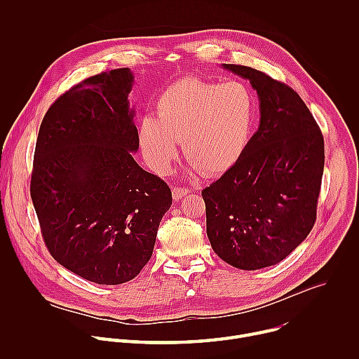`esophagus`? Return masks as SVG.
<instances>
[{"label": "esophagus", "instance_id": "obj_1", "mask_svg": "<svg viewBox=\"0 0 359 359\" xmlns=\"http://www.w3.org/2000/svg\"><path fill=\"white\" fill-rule=\"evenodd\" d=\"M187 193H189V190H187L186 187H173V190H172V194H173V198H175V200H180V198L184 197Z\"/></svg>", "mask_w": 359, "mask_h": 359}]
</instances>
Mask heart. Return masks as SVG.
Here are the masks:
<instances>
[{
    "label": "heart",
    "instance_id": "b5f03b06",
    "mask_svg": "<svg viewBox=\"0 0 359 359\" xmlns=\"http://www.w3.org/2000/svg\"><path fill=\"white\" fill-rule=\"evenodd\" d=\"M158 116L147 115L139 142L149 166L169 170L183 140L184 156L204 175L229 170L245 151L257 116L252 90L240 81L182 78L156 100Z\"/></svg>",
    "mask_w": 359,
    "mask_h": 359
}]
</instances>
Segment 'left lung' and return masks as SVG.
Instances as JSON below:
<instances>
[{
    "instance_id": "8db88e82",
    "label": "left lung",
    "mask_w": 359,
    "mask_h": 359,
    "mask_svg": "<svg viewBox=\"0 0 359 359\" xmlns=\"http://www.w3.org/2000/svg\"><path fill=\"white\" fill-rule=\"evenodd\" d=\"M248 79L260 126L243 156L201 191L215 252L240 270L283 262L310 234L324 173V137L299 95L250 67L223 64Z\"/></svg>"
}]
</instances>
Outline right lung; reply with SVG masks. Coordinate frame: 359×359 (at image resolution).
I'll return each instance as SVG.
<instances>
[{"label": "right lung", "instance_id": "1", "mask_svg": "<svg viewBox=\"0 0 359 359\" xmlns=\"http://www.w3.org/2000/svg\"><path fill=\"white\" fill-rule=\"evenodd\" d=\"M129 68L90 76L45 114L31 198L50 255L104 285L133 280L150 260L172 191L133 159L139 135Z\"/></svg>", "mask_w": 359, "mask_h": 359}]
</instances>
